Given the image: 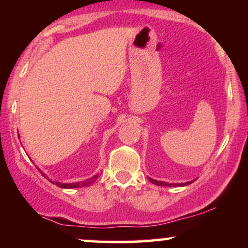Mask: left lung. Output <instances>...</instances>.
<instances>
[{"label": "left lung", "instance_id": "8db88e82", "mask_svg": "<svg viewBox=\"0 0 248 248\" xmlns=\"http://www.w3.org/2000/svg\"><path fill=\"white\" fill-rule=\"evenodd\" d=\"M149 181L152 182L153 184H156V186H186L187 184L192 183V181L186 182V183H166V182L156 181V179H153V178H149Z\"/></svg>", "mask_w": 248, "mask_h": 248}]
</instances>
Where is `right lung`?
Returning a JSON list of instances; mask_svg holds the SVG:
<instances>
[{
  "instance_id": "obj_1",
  "label": "right lung",
  "mask_w": 248,
  "mask_h": 248,
  "mask_svg": "<svg viewBox=\"0 0 248 248\" xmlns=\"http://www.w3.org/2000/svg\"><path fill=\"white\" fill-rule=\"evenodd\" d=\"M43 176H45L44 173H43ZM98 177H99V176L95 175V176H93V177L86 179V181L77 182V183H59V182H52L51 179H50V182H52L53 184H56V186H59V187H64V189H73V187H84V186H91V184H92L93 182H94Z\"/></svg>"
}]
</instances>
